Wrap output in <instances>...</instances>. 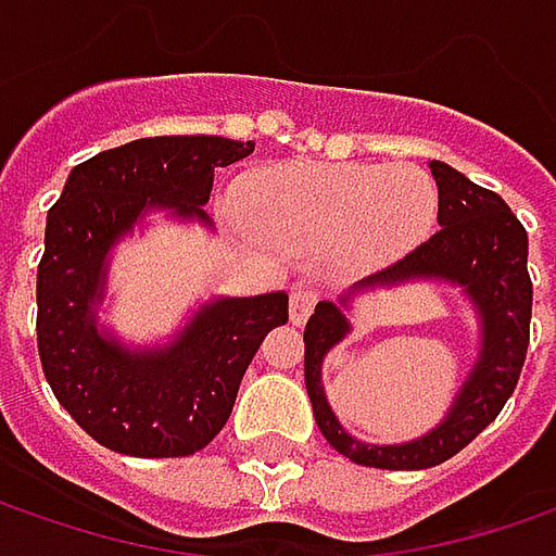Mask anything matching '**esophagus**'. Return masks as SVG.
Listing matches in <instances>:
<instances>
[{"label":"esophagus","mask_w":556,"mask_h":556,"mask_svg":"<svg viewBox=\"0 0 556 556\" xmlns=\"http://www.w3.org/2000/svg\"><path fill=\"white\" fill-rule=\"evenodd\" d=\"M314 302H317V295H314V292H307V289H295V292H292V299H289V320H292L295 326H302L304 320L311 317Z\"/></svg>","instance_id":"esophagus-1"}]
</instances>
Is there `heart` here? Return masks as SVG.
Here are the masks:
<instances>
[{"mask_svg": "<svg viewBox=\"0 0 556 556\" xmlns=\"http://www.w3.org/2000/svg\"><path fill=\"white\" fill-rule=\"evenodd\" d=\"M245 220L261 239L314 252L332 245L349 267L392 264L432 232L439 192L414 164H299L242 192Z\"/></svg>", "mask_w": 556, "mask_h": 556, "instance_id": "b5f03b06", "label": "heart"}]
</instances>
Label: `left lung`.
<instances>
[{
    "mask_svg": "<svg viewBox=\"0 0 556 556\" xmlns=\"http://www.w3.org/2000/svg\"><path fill=\"white\" fill-rule=\"evenodd\" d=\"M439 186V227L429 242L401 257L399 264L354 282L336 302H317L304 326V386L314 420L324 439L361 467L379 470H426L445 464L467 447L501 414L517 389L529 349L532 279L526 270L529 239L517 214L492 189L467 180L442 161H429ZM404 281H447L471 302L480 324V354L468 379L458 387L442 424L401 446H374L351 437L328 407L323 389V361L350 331L353 299L376 288Z\"/></svg>",
    "mask_w": 556,
    "mask_h": 556,
    "instance_id": "8db88e82",
    "label": "left lung"
}]
</instances>
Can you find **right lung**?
Returning <instances> with one entry per match:
<instances>
[{
    "mask_svg": "<svg viewBox=\"0 0 556 556\" xmlns=\"http://www.w3.org/2000/svg\"><path fill=\"white\" fill-rule=\"evenodd\" d=\"M254 152L224 136L136 139L77 164L46 217L37 270V342L59 404L130 457H186L227 426L264 336L289 320V295H214L164 345H130L99 324L111 252L152 214L211 230L214 170Z\"/></svg>",
    "mask_w": 556,
    "mask_h": 556,
    "instance_id": "right-lung-1",
    "label": "right lung"
}]
</instances>
